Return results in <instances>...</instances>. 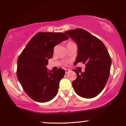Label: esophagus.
Returning a JSON list of instances; mask_svg holds the SVG:
<instances>
[{"mask_svg": "<svg viewBox=\"0 0 126 126\" xmlns=\"http://www.w3.org/2000/svg\"><path fill=\"white\" fill-rule=\"evenodd\" d=\"M70 71V69H65V72H66V73H67L68 72H69Z\"/></svg>", "mask_w": 126, "mask_h": 126, "instance_id": "obj_1", "label": "esophagus"}]
</instances>
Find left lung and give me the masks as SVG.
<instances>
[{
	"label": "left lung",
	"mask_w": 126,
	"mask_h": 126,
	"mask_svg": "<svg viewBox=\"0 0 126 126\" xmlns=\"http://www.w3.org/2000/svg\"><path fill=\"white\" fill-rule=\"evenodd\" d=\"M78 47L75 64H85V72H76L77 78L72 82L76 94L81 97L92 98L104 88L110 74L111 59L104 43L86 30L81 28L65 32Z\"/></svg>",
	"instance_id": "left-lung-1"
}]
</instances>
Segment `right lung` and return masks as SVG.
<instances>
[{"label":"right lung","mask_w":126,"mask_h":126,"mask_svg":"<svg viewBox=\"0 0 126 126\" xmlns=\"http://www.w3.org/2000/svg\"><path fill=\"white\" fill-rule=\"evenodd\" d=\"M68 38L64 33L40 32L19 56L17 78L25 93L33 100L46 102L57 95L65 71L59 68L57 71L48 72L46 66L53 57L54 46Z\"/></svg>","instance_id":"obj_1"}]
</instances>
